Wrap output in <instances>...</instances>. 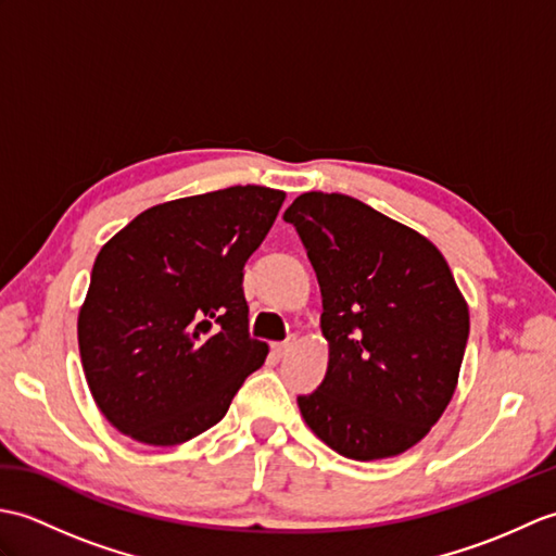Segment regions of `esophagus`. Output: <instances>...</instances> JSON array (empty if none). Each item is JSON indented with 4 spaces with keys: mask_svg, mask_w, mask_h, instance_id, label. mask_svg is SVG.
<instances>
[{
    "mask_svg": "<svg viewBox=\"0 0 556 556\" xmlns=\"http://www.w3.org/2000/svg\"><path fill=\"white\" fill-rule=\"evenodd\" d=\"M289 351H291V341H285V344H275V346H271V353H275L277 358H285Z\"/></svg>",
    "mask_w": 556,
    "mask_h": 556,
    "instance_id": "obj_1",
    "label": "esophagus"
}]
</instances>
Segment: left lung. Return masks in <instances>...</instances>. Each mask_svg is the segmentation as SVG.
Instances as JSON below:
<instances>
[{
  "mask_svg": "<svg viewBox=\"0 0 556 556\" xmlns=\"http://www.w3.org/2000/svg\"><path fill=\"white\" fill-rule=\"evenodd\" d=\"M323 293L329 363L299 396L301 416L337 454L406 452L440 420L458 382L468 305L444 255L404 224L341 193H303L285 212Z\"/></svg>",
  "mask_w": 556,
  "mask_h": 556,
  "instance_id": "1",
  "label": "left lung"
}]
</instances>
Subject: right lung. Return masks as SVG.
<instances>
[{"label": "right lung", "instance_id": "right-lung-1", "mask_svg": "<svg viewBox=\"0 0 556 556\" xmlns=\"http://www.w3.org/2000/svg\"><path fill=\"white\" fill-rule=\"evenodd\" d=\"M285 191L231 186L162 203L102 245L78 313L88 387L116 430L152 446L227 416L267 344L248 334L243 267Z\"/></svg>", "mask_w": 556, "mask_h": 556}]
</instances>
